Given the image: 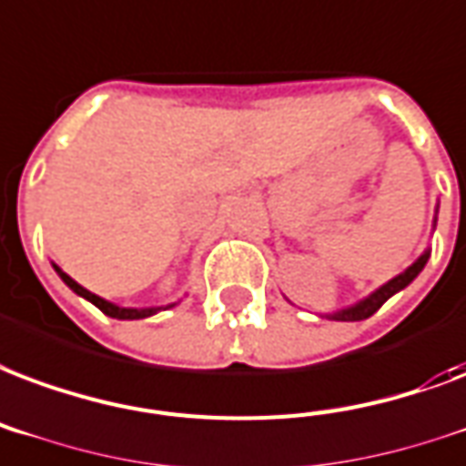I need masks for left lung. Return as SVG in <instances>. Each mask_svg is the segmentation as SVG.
I'll list each match as a JSON object with an SVG mask.
<instances>
[{
	"instance_id": "obj_1",
	"label": "left lung",
	"mask_w": 466,
	"mask_h": 466,
	"mask_svg": "<svg viewBox=\"0 0 466 466\" xmlns=\"http://www.w3.org/2000/svg\"><path fill=\"white\" fill-rule=\"evenodd\" d=\"M430 253H422L418 258V260L412 262L410 268L405 272H400L398 278H393L390 282H386V285L380 287V289H376L373 295L366 297V299H361L359 304H353V307H346V309H341V312L337 314H329V319H339V321H361V319H369L370 314H376L386 304V299H390V297L395 295V292H400L403 287H408L412 282V279L418 278L420 270L425 268V262H428Z\"/></svg>"
}]
</instances>
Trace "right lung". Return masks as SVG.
<instances>
[{
  "label": "right lung",
  "mask_w": 466,
  "mask_h": 466,
  "mask_svg": "<svg viewBox=\"0 0 466 466\" xmlns=\"http://www.w3.org/2000/svg\"><path fill=\"white\" fill-rule=\"evenodd\" d=\"M54 268H56V265H54ZM56 272L61 275L63 282L71 287L76 295L86 297L87 302L96 304L97 309H100V312H103V314H107V317H115V319H145V317H152V314L157 312V309H122V307H117V304L105 302L103 297H97V295H93V292H87L86 287H80L78 282H76V279L68 278L66 272H61V268H56Z\"/></svg>",
  "instance_id": "add662e5"
}]
</instances>
